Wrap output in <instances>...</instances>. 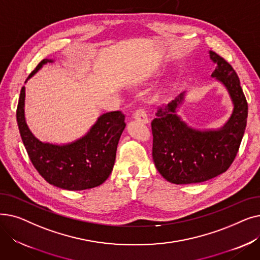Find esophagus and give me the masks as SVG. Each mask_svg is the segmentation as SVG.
<instances>
[{
  "label": "esophagus",
  "mask_w": 260,
  "mask_h": 260,
  "mask_svg": "<svg viewBox=\"0 0 260 260\" xmlns=\"http://www.w3.org/2000/svg\"><path fill=\"white\" fill-rule=\"evenodd\" d=\"M134 119L135 120H138L142 123H148V117L146 112L144 111L143 108H138L136 109V112L134 113Z\"/></svg>",
  "instance_id": "esophagus-1"
}]
</instances>
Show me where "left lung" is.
Instances as JSON below:
<instances>
[{"label":"left lung","instance_id":"1","mask_svg":"<svg viewBox=\"0 0 260 260\" xmlns=\"http://www.w3.org/2000/svg\"><path fill=\"white\" fill-rule=\"evenodd\" d=\"M210 58L217 64L212 77L224 85L234 105L225 124L216 131L188 126L176 114L184 92L159 107L152 121L155 166L163 178L175 184L199 183L224 173L238 153L247 126L248 102L236 72L216 52L210 51Z\"/></svg>","mask_w":260,"mask_h":260}]
</instances>
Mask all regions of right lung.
<instances>
[{"label":"right lung","instance_id":"1","mask_svg":"<svg viewBox=\"0 0 260 260\" xmlns=\"http://www.w3.org/2000/svg\"><path fill=\"white\" fill-rule=\"evenodd\" d=\"M52 60L41 61L27 78ZM25 86L22 87L17 121L24 146L39 174L51 185L83 190L102 184L111 175L119 139L125 128V116L120 111L101 115L83 137L64 145L45 143L37 139L25 121Z\"/></svg>","mask_w":260,"mask_h":260}]
</instances>
